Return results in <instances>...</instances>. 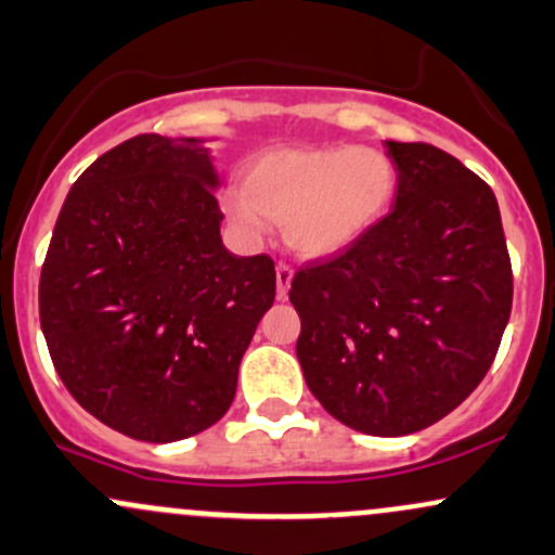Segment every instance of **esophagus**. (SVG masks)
<instances>
[{"label": "esophagus", "mask_w": 555, "mask_h": 555, "mask_svg": "<svg viewBox=\"0 0 555 555\" xmlns=\"http://www.w3.org/2000/svg\"><path fill=\"white\" fill-rule=\"evenodd\" d=\"M292 276H295V271H292L287 263L276 266V295H279V300H284V297H287Z\"/></svg>", "instance_id": "34e87169"}]
</instances>
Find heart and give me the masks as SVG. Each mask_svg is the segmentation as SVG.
Here are the masks:
<instances>
[{
  "mask_svg": "<svg viewBox=\"0 0 555 555\" xmlns=\"http://www.w3.org/2000/svg\"><path fill=\"white\" fill-rule=\"evenodd\" d=\"M398 194V168L376 147H279L249 163L245 189L231 192V221L260 240L284 221L287 242L306 258L343 253L369 234Z\"/></svg>",
  "mask_w": 555,
  "mask_h": 555,
  "instance_id": "heart-1",
  "label": "heart"
}]
</instances>
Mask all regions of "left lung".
I'll return each instance as SVG.
<instances>
[{
  "instance_id": "obj_1",
  "label": "left lung",
  "mask_w": 555,
  "mask_h": 555,
  "mask_svg": "<svg viewBox=\"0 0 555 555\" xmlns=\"http://www.w3.org/2000/svg\"><path fill=\"white\" fill-rule=\"evenodd\" d=\"M392 210L356 245L295 273L297 361L337 422L374 437L426 429L492 366L514 300L492 189L448 152L385 142Z\"/></svg>"
}]
</instances>
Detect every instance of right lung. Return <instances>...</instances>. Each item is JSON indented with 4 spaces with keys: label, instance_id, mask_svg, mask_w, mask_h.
<instances>
[{
    "label": "right lung",
    "instance_id": "1",
    "mask_svg": "<svg viewBox=\"0 0 555 555\" xmlns=\"http://www.w3.org/2000/svg\"><path fill=\"white\" fill-rule=\"evenodd\" d=\"M208 139L139 133L78 176L41 266V332L94 418L176 442L229 411L276 297L268 255L223 247Z\"/></svg>",
    "mask_w": 555,
    "mask_h": 555
}]
</instances>
